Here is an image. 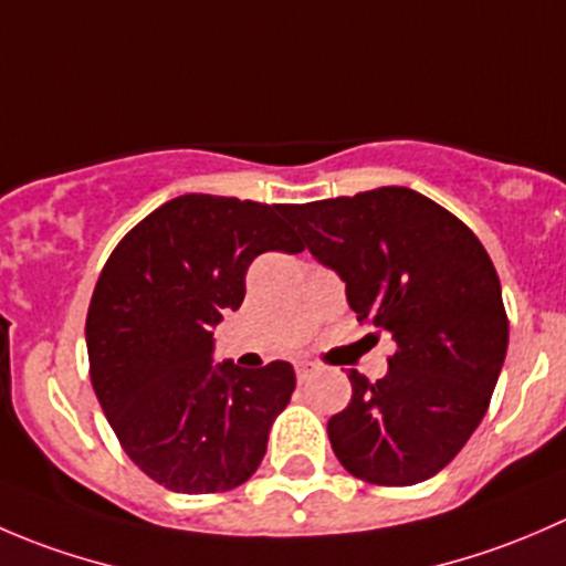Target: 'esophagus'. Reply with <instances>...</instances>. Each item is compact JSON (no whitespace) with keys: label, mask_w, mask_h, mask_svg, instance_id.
<instances>
[{"label":"esophagus","mask_w":566,"mask_h":566,"mask_svg":"<svg viewBox=\"0 0 566 566\" xmlns=\"http://www.w3.org/2000/svg\"><path fill=\"white\" fill-rule=\"evenodd\" d=\"M293 367H295V378H298V384H304V380H310L312 369H315L310 361H295Z\"/></svg>","instance_id":"obj_1"}]
</instances>
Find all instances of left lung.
Returning <instances> with one entry per match:
<instances>
[{
	"instance_id": "8db88e82",
	"label": "left lung",
	"mask_w": 566,
	"mask_h": 566,
	"mask_svg": "<svg viewBox=\"0 0 566 566\" xmlns=\"http://www.w3.org/2000/svg\"><path fill=\"white\" fill-rule=\"evenodd\" d=\"M282 216L339 273L356 317L397 342L386 378L347 375L350 402L328 419L336 460L384 488L436 476L488 413L504 367L493 260L458 216L402 186L282 205Z\"/></svg>"
}]
</instances>
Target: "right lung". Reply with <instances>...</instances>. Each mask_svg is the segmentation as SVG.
I'll list each match as a JSON object with an SVG mask.
<instances>
[{"instance_id":"right-lung-1","label":"right lung","mask_w":566,"mask_h":566,"mask_svg":"<svg viewBox=\"0 0 566 566\" xmlns=\"http://www.w3.org/2000/svg\"><path fill=\"white\" fill-rule=\"evenodd\" d=\"M282 205L182 193L142 219L108 254L87 312L90 380L119 447L153 482L224 493L260 468L287 408V361L213 367V325L247 295L262 251L304 243Z\"/></svg>"}]
</instances>
